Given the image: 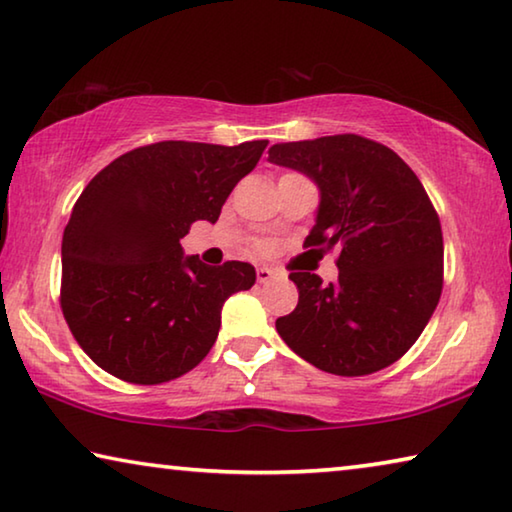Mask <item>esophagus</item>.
Instances as JSON below:
<instances>
[{
	"label": "esophagus",
	"mask_w": 512,
	"mask_h": 512,
	"mask_svg": "<svg viewBox=\"0 0 512 512\" xmlns=\"http://www.w3.org/2000/svg\"><path fill=\"white\" fill-rule=\"evenodd\" d=\"M275 275H278V271L269 269V266H259V269H257V280L262 282V285H266V282H271Z\"/></svg>",
	"instance_id": "1"
}]
</instances>
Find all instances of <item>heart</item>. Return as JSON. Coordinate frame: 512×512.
<instances>
[{
  "label": "heart",
  "mask_w": 512,
  "mask_h": 512,
  "mask_svg": "<svg viewBox=\"0 0 512 512\" xmlns=\"http://www.w3.org/2000/svg\"><path fill=\"white\" fill-rule=\"evenodd\" d=\"M259 250H264V246H259Z\"/></svg>",
  "instance_id": "b5f03b06"
}]
</instances>
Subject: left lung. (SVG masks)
<instances>
[{
	"mask_svg": "<svg viewBox=\"0 0 512 512\" xmlns=\"http://www.w3.org/2000/svg\"><path fill=\"white\" fill-rule=\"evenodd\" d=\"M273 164L319 184L303 248L337 250L339 278L291 271L296 310L275 321L291 351L335 376H369L417 342L444 285V241L419 177L387 145L358 134L278 143Z\"/></svg>",
	"mask_w": 512,
	"mask_h": 512,
	"instance_id": "left-lung-1",
	"label": "left lung"
}]
</instances>
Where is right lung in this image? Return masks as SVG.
I'll use <instances>...</instances> for the list:
<instances>
[{
	"instance_id": "add662e5",
	"label": "right lung",
	"mask_w": 512,
	"mask_h": 512,
	"mask_svg": "<svg viewBox=\"0 0 512 512\" xmlns=\"http://www.w3.org/2000/svg\"><path fill=\"white\" fill-rule=\"evenodd\" d=\"M266 145H141L81 191L63 230L61 310L97 367L125 383L161 385L212 351L223 303L255 285V269L184 257L180 239L196 221H218Z\"/></svg>"
}]
</instances>
